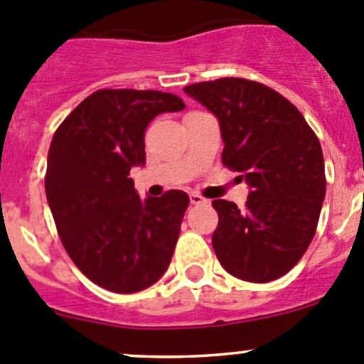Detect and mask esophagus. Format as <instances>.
I'll return each instance as SVG.
<instances>
[{
  "label": "esophagus",
  "mask_w": 364,
  "mask_h": 364,
  "mask_svg": "<svg viewBox=\"0 0 364 364\" xmlns=\"http://www.w3.org/2000/svg\"><path fill=\"white\" fill-rule=\"evenodd\" d=\"M190 203H192L193 205H197V204H208L209 200L204 199V197L199 196V193H192V196H190Z\"/></svg>",
  "instance_id": "obj_1"
}]
</instances>
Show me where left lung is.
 Here are the masks:
<instances>
[{"label": "left lung", "instance_id": "left-lung-1", "mask_svg": "<svg viewBox=\"0 0 364 364\" xmlns=\"http://www.w3.org/2000/svg\"><path fill=\"white\" fill-rule=\"evenodd\" d=\"M216 116L222 161L250 186L245 209L213 200V248L227 273L253 284L292 269L311 243L326 197L317 135L287 98L255 80L223 77L183 87Z\"/></svg>", "mask_w": 364, "mask_h": 364}]
</instances>
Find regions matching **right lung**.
Segmentation results:
<instances>
[{"instance_id":"add662e5","label":"right lung","mask_w":364,"mask_h":364,"mask_svg":"<svg viewBox=\"0 0 364 364\" xmlns=\"http://www.w3.org/2000/svg\"><path fill=\"white\" fill-rule=\"evenodd\" d=\"M183 109L181 98L161 91H95L50 142L46 196L58 234L73 264L107 291H144L171 264L188 196L141 199L128 176L146 164L148 124Z\"/></svg>"}]
</instances>
